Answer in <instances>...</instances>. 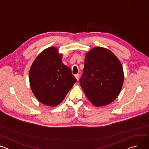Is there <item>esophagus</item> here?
<instances>
[{
	"label": "esophagus",
	"instance_id": "34e87169",
	"mask_svg": "<svg viewBox=\"0 0 149 149\" xmlns=\"http://www.w3.org/2000/svg\"><path fill=\"white\" fill-rule=\"evenodd\" d=\"M75 78H76V79H77V80H78L79 79V74H75Z\"/></svg>",
	"mask_w": 149,
	"mask_h": 149
}]
</instances>
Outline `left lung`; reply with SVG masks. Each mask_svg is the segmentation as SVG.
I'll return each mask as SVG.
<instances>
[{"label": "left lung", "mask_w": 149, "mask_h": 149, "mask_svg": "<svg viewBox=\"0 0 149 149\" xmlns=\"http://www.w3.org/2000/svg\"><path fill=\"white\" fill-rule=\"evenodd\" d=\"M81 87L88 99L96 107L112 102L123 84L121 62L109 49L95 47L86 54Z\"/></svg>", "instance_id": "1"}]
</instances>
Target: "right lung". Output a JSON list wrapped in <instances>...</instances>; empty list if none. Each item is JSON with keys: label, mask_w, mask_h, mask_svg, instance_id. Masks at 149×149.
<instances>
[{"label": "right lung", "mask_w": 149, "mask_h": 149, "mask_svg": "<svg viewBox=\"0 0 149 149\" xmlns=\"http://www.w3.org/2000/svg\"><path fill=\"white\" fill-rule=\"evenodd\" d=\"M69 67L62 62V55L55 47L42 51L29 71L32 91L42 104L51 107L59 104L77 82Z\"/></svg>", "instance_id": "1"}]
</instances>
